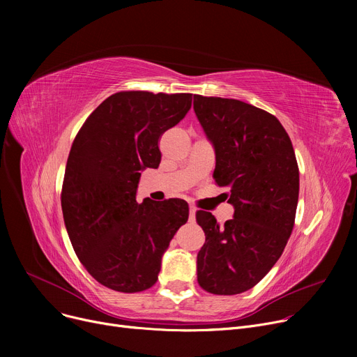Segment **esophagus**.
<instances>
[{
  "instance_id": "34e87169",
  "label": "esophagus",
  "mask_w": 357,
  "mask_h": 357,
  "mask_svg": "<svg viewBox=\"0 0 357 357\" xmlns=\"http://www.w3.org/2000/svg\"><path fill=\"white\" fill-rule=\"evenodd\" d=\"M195 213H197V208L191 205V207H190V221L195 220Z\"/></svg>"
}]
</instances>
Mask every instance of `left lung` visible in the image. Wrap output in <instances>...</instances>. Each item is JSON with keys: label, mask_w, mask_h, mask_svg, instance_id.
Returning <instances> with one entry per match:
<instances>
[{"label": "left lung", "mask_w": 357, "mask_h": 357, "mask_svg": "<svg viewBox=\"0 0 357 357\" xmlns=\"http://www.w3.org/2000/svg\"><path fill=\"white\" fill-rule=\"evenodd\" d=\"M195 116L215 152L213 178L233 205L218 226L198 211L205 243L197 256L201 288L236 295L273 268L292 233L299 172L291 139L269 112L238 100L194 96Z\"/></svg>", "instance_id": "1"}]
</instances>
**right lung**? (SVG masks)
<instances>
[{
  "label": "right lung",
  "instance_id": "add662e5",
  "mask_svg": "<svg viewBox=\"0 0 357 357\" xmlns=\"http://www.w3.org/2000/svg\"><path fill=\"white\" fill-rule=\"evenodd\" d=\"M191 104L192 93L117 92L75 137L62 188L65 226L81 264L109 289L155 285L169 241L188 221L183 199L137 204L136 195L142 171L160 163L159 137Z\"/></svg>",
  "mask_w": 357,
  "mask_h": 357
}]
</instances>
